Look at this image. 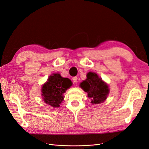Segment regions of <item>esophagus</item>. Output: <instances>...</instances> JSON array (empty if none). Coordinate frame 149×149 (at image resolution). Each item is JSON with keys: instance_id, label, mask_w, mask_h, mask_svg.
<instances>
[{"instance_id": "esophagus-1", "label": "esophagus", "mask_w": 149, "mask_h": 149, "mask_svg": "<svg viewBox=\"0 0 149 149\" xmlns=\"http://www.w3.org/2000/svg\"><path fill=\"white\" fill-rule=\"evenodd\" d=\"M72 79H73V83H77L78 82V78L77 77H73V78H72Z\"/></svg>"}]
</instances>
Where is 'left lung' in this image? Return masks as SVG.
Wrapping results in <instances>:
<instances>
[{"mask_svg": "<svg viewBox=\"0 0 149 149\" xmlns=\"http://www.w3.org/2000/svg\"><path fill=\"white\" fill-rule=\"evenodd\" d=\"M86 76L87 78L80 83L79 86L87 93L93 104L103 102L109 93L108 85L95 73L89 72Z\"/></svg>", "mask_w": 149, "mask_h": 149, "instance_id": "left-lung-1", "label": "left lung"}]
</instances>
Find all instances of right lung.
<instances>
[{
    "label": "right lung",
    "instance_id": "obj_1",
    "mask_svg": "<svg viewBox=\"0 0 149 149\" xmlns=\"http://www.w3.org/2000/svg\"><path fill=\"white\" fill-rule=\"evenodd\" d=\"M71 86L72 82L70 79L63 78L59 73H53L42 86V96L43 101L53 107H59L63 101V94Z\"/></svg>",
    "mask_w": 149,
    "mask_h": 149
}]
</instances>
